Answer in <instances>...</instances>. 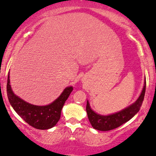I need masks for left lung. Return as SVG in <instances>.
<instances>
[{"label": "left lung", "mask_w": 156, "mask_h": 156, "mask_svg": "<svg viewBox=\"0 0 156 156\" xmlns=\"http://www.w3.org/2000/svg\"><path fill=\"white\" fill-rule=\"evenodd\" d=\"M145 91L146 82L144 83L143 90H142L138 99L136 100L135 102H134L133 104L131 105L130 106L125 108V109L119 111V112L110 114L108 116L100 115V114L95 113L90 108L89 101H87L86 111L87 113L88 119H89L93 129L105 132V131H110L116 129L125 122H128L140 110L144 99Z\"/></svg>", "instance_id": "8db88e82"}]
</instances>
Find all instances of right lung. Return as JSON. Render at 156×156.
<instances>
[{
	"instance_id": "1",
	"label": "right lung",
	"mask_w": 156,
	"mask_h": 156,
	"mask_svg": "<svg viewBox=\"0 0 156 156\" xmlns=\"http://www.w3.org/2000/svg\"><path fill=\"white\" fill-rule=\"evenodd\" d=\"M9 75H8L6 83V93L8 99L13 109L29 125L37 129H48L54 127L58 122L61 114V110L70 93L73 87H68L63 90L56 100L45 106L31 105L20 99L13 93L9 84Z\"/></svg>"
}]
</instances>
